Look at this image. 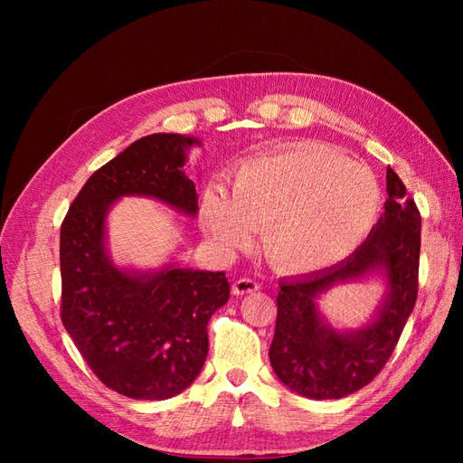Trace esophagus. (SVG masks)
Returning a JSON list of instances; mask_svg holds the SVG:
<instances>
[{
  "label": "esophagus",
  "mask_w": 463,
  "mask_h": 463,
  "mask_svg": "<svg viewBox=\"0 0 463 463\" xmlns=\"http://www.w3.org/2000/svg\"><path fill=\"white\" fill-rule=\"evenodd\" d=\"M260 286H259V282H255V279H250V278H240V279H235L233 282V286H232V291H233V296H245V293H253V291H257Z\"/></svg>",
  "instance_id": "34e87169"
}]
</instances>
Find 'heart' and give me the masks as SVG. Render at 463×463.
Returning <instances> with one entry per match:
<instances>
[{
	"instance_id": "b5f03b06",
	"label": "heart",
	"mask_w": 463,
	"mask_h": 463,
	"mask_svg": "<svg viewBox=\"0 0 463 463\" xmlns=\"http://www.w3.org/2000/svg\"><path fill=\"white\" fill-rule=\"evenodd\" d=\"M383 193L367 165L317 141L278 146L237 165L232 201L220 187L204 191V230L223 249L264 232V253L288 274H315L345 260L367 240Z\"/></svg>"
}]
</instances>
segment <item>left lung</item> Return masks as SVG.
<instances>
[{
	"label": "left lung",
	"mask_w": 463,
	"mask_h": 463,
	"mask_svg": "<svg viewBox=\"0 0 463 463\" xmlns=\"http://www.w3.org/2000/svg\"><path fill=\"white\" fill-rule=\"evenodd\" d=\"M384 214L363 245L326 270L279 282L272 369L289 390L311 400H340L367 386L383 371L408 322L419 286L421 214L398 174L386 170ZM381 273L385 299L359 331H335L316 299L334 285Z\"/></svg>",
	"instance_id": "left-lung-1"
}]
</instances>
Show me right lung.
Segmentation results:
<instances>
[{"label": "right lung", "instance_id": "1", "mask_svg": "<svg viewBox=\"0 0 463 463\" xmlns=\"http://www.w3.org/2000/svg\"><path fill=\"white\" fill-rule=\"evenodd\" d=\"M197 138L154 133L94 172L61 223V322L100 383L133 400H167L199 376L206 325L228 303L226 272L118 269L106 249V216L121 197H152L194 216L185 175Z\"/></svg>", "mask_w": 463, "mask_h": 463}]
</instances>
